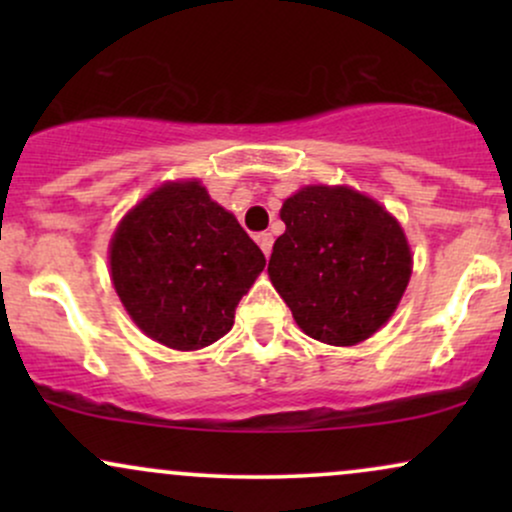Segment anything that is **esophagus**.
I'll return each mask as SVG.
<instances>
[{
    "label": "esophagus",
    "instance_id": "obj_1",
    "mask_svg": "<svg viewBox=\"0 0 512 512\" xmlns=\"http://www.w3.org/2000/svg\"><path fill=\"white\" fill-rule=\"evenodd\" d=\"M257 245H260L264 255L269 257V252H272V245H274V238H272V233H260V236H257Z\"/></svg>",
    "mask_w": 512,
    "mask_h": 512
}]
</instances>
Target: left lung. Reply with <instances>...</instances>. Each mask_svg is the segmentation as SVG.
Listing matches in <instances>:
<instances>
[{
  "mask_svg": "<svg viewBox=\"0 0 512 512\" xmlns=\"http://www.w3.org/2000/svg\"><path fill=\"white\" fill-rule=\"evenodd\" d=\"M269 279L308 337L354 346L390 320L411 276L402 226L351 187L308 185L281 207Z\"/></svg>",
  "mask_w": 512,
  "mask_h": 512,
  "instance_id": "8db88e82",
  "label": "left lung"
}]
</instances>
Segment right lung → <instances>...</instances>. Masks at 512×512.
<instances>
[{
    "mask_svg": "<svg viewBox=\"0 0 512 512\" xmlns=\"http://www.w3.org/2000/svg\"><path fill=\"white\" fill-rule=\"evenodd\" d=\"M264 264L236 216L199 180L163 182L110 240V276L129 317L178 351L204 349L231 330Z\"/></svg>",
    "mask_w": 512,
    "mask_h": 512,
    "instance_id": "obj_1",
    "label": "right lung"
}]
</instances>
